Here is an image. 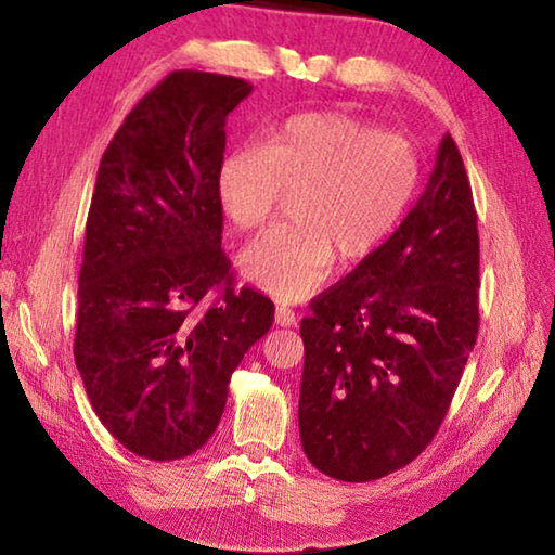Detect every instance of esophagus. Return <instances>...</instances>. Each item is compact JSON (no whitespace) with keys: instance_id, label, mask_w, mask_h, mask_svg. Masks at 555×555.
Wrapping results in <instances>:
<instances>
[{"instance_id":"34e87169","label":"esophagus","mask_w":555,"mask_h":555,"mask_svg":"<svg viewBox=\"0 0 555 555\" xmlns=\"http://www.w3.org/2000/svg\"><path fill=\"white\" fill-rule=\"evenodd\" d=\"M274 321H276V325H281V327H291V325L298 323V315H296L294 311H291V308H286V306H276Z\"/></svg>"}]
</instances>
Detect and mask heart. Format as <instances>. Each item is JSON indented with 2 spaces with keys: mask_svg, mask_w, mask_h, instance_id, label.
<instances>
[{
  "mask_svg": "<svg viewBox=\"0 0 555 555\" xmlns=\"http://www.w3.org/2000/svg\"><path fill=\"white\" fill-rule=\"evenodd\" d=\"M418 146L343 112H306L261 146L222 158L218 198L232 228L264 224L294 193L291 222L271 228L240 255L242 274L281 300H304L343 264L372 257L416 201Z\"/></svg>",
  "mask_w": 555,
  "mask_h": 555,
  "instance_id": "obj_1",
  "label": "heart"
}]
</instances>
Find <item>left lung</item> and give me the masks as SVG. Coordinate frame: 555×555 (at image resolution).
Here are the masks:
<instances>
[{"label":"left lung","instance_id":"left-lung-1","mask_svg":"<svg viewBox=\"0 0 555 555\" xmlns=\"http://www.w3.org/2000/svg\"><path fill=\"white\" fill-rule=\"evenodd\" d=\"M480 237L453 137L399 230L311 300L298 428L343 482L409 465L438 434L480 331Z\"/></svg>","mask_w":555,"mask_h":555}]
</instances>
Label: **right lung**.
I'll return each mask as SVG.
<instances>
[{
	"instance_id": "right-lung-1",
	"label": "right lung",
	"mask_w": 555,
	"mask_h": 555,
	"mask_svg": "<svg viewBox=\"0 0 555 555\" xmlns=\"http://www.w3.org/2000/svg\"><path fill=\"white\" fill-rule=\"evenodd\" d=\"M249 92L232 75L176 70L102 154L73 354L102 426L139 457L181 460L208 443L232 372L274 323L264 294L234 288L220 247L224 125Z\"/></svg>"
}]
</instances>
